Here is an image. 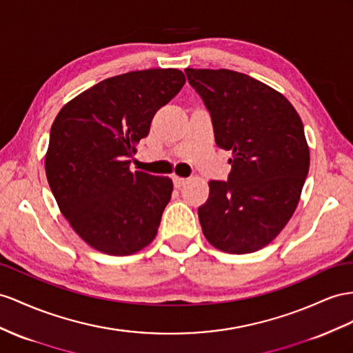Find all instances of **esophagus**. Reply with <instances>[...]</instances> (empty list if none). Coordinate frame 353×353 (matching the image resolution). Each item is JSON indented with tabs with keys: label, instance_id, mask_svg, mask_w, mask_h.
<instances>
[{
	"label": "esophagus",
	"instance_id": "34e87169",
	"mask_svg": "<svg viewBox=\"0 0 353 353\" xmlns=\"http://www.w3.org/2000/svg\"><path fill=\"white\" fill-rule=\"evenodd\" d=\"M173 183H174V188H182L185 183H186V179L183 177H177V176H173Z\"/></svg>",
	"mask_w": 353,
	"mask_h": 353
}]
</instances>
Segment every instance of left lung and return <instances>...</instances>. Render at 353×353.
I'll return each mask as SVG.
<instances>
[{"label":"left lung","instance_id":"left-lung-1","mask_svg":"<svg viewBox=\"0 0 353 353\" xmlns=\"http://www.w3.org/2000/svg\"><path fill=\"white\" fill-rule=\"evenodd\" d=\"M185 73L210 112L216 144L232 152L228 182H209L198 209L204 237L227 254L263 249L292 218L309 173L301 117L282 94L248 74Z\"/></svg>","mask_w":353,"mask_h":353}]
</instances>
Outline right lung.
Returning <instances> with one entry per match:
<instances>
[{"mask_svg":"<svg viewBox=\"0 0 353 353\" xmlns=\"http://www.w3.org/2000/svg\"><path fill=\"white\" fill-rule=\"evenodd\" d=\"M185 82L177 68L108 77L68 101L53 121L48 182L61 213L90 248L125 256L155 239L173 182L131 171L130 159L153 116Z\"/></svg>","mask_w":353,"mask_h":353,"instance_id":"right-lung-1","label":"right lung"}]
</instances>
